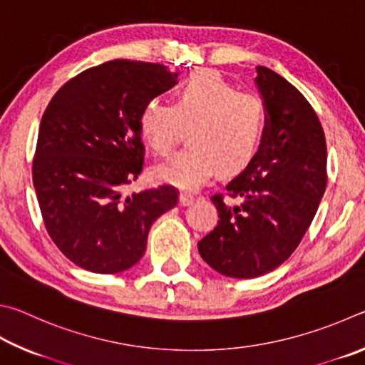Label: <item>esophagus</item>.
Here are the masks:
<instances>
[{
  "mask_svg": "<svg viewBox=\"0 0 365 365\" xmlns=\"http://www.w3.org/2000/svg\"><path fill=\"white\" fill-rule=\"evenodd\" d=\"M194 195H190V194H186V192H181L179 194V205H182V207H187V205H190V203H194Z\"/></svg>",
  "mask_w": 365,
  "mask_h": 365,
  "instance_id": "obj_1",
  "label": "esophagus"
}]
</instances>
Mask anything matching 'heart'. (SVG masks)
Wrapping results in <instances>:
<instances>
[{"label":"heart","mask_w":365,"mask_h":365,"mask_svg":"<svg viewBox=\"0 0 365 365\" xmlns=\"http://www.w3.org/2000/svg\"><path fill=\"white\" fill-rule=\"evenodd\" d=\"M182 126H189L186 149L158 165V181L194 190L220 166L235 173L252 162L266 126L259 96L240 93L213 70H197L179 86L175 104L153 98L139 113V131L150 149L166 157Z\"/></svg>","instance_id":"1"}]
</instances>
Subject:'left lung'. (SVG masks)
Listing matches in <instances>:
<instances>
[{"mask_svg": "<svg viewBox=\"0 0 365 365\" xmlns=\"http://www.w3.org/2000/svg\"><path fill=\"white\" fill-rule=\"evenodd\" d=\"M255 78L266 126L252 162L212 202L220 221L199 242L203 261L222 276L253 279L276 269L297 250L327 187V145L314 108L271 68Z\"/></svg>", "mask_w": 365, "mask_h": 365, "instance_id": "left-lung-1", "label": "left lung"}]
</instances>
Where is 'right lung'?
<instances>
[{"label":"right lung","mask_w":365,"mask_h":365,"mask_svg":"<svg viewBox=\"0 0 365 365\" xmlns=\"http://www.w3.org/2000/svg\"><path fill=\"white\" fill-rule=\"evenodd\" d=\"M176 78L162 63L108 61L68 80L43 113L35 192L49 237L83 269H130L153 221L176 207L173 186L125 195L144 165L139 113Z\"/></svg>","instance_id":"obj_1"}]
</instances>
